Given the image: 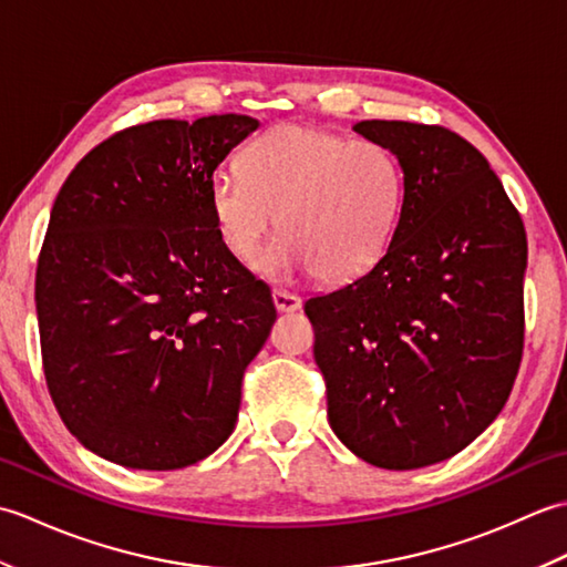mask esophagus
Listing matches in <instances>:
<instances>
[{"label":"esophagus","instance_id":"34e87169","mask_svg":"<svg viewBox=\"0 0 567 567\" xmlns=\"http://www.w3.org/2000/svg\"><path fill=\"white\" fill-rule=\"evenodd\" d=\"M272 305H275L277 311H287V315H290V311H297L299 307H302V299H299L297 295H290V292L275 290L272 292Z\"/></svg>","mask_w":567,"mask_h":567}]
</instances>
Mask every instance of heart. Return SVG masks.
Masks as SVG:
<instances>
[{
    "label": "heart",
    "instance_id": "heart-1",
    "mask_svg": "<svg viewBox=\"0 0 567 567\" xmlns=\"http://www.w3.org/2000/svg\"><path fill=\"white\" fill-rule=\"evenodd\" d=\"M404 197L394 155L375 141L280 126L240 153V173H219L209 189L216 231L226 250L258 270L277 228L268 268L315 270L341 282L365 272L390 246Z\"/></svg>",
    "mask_w": 567,
    "mask_h": 567
}]
</instances>
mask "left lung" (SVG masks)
I'll return each instance as SVG.
<instances>
[{
	"label": "left lung",
	"instance_id": "left-lung-1",
	"mask_svg": "<svg viewBox=\"0 0 567 567\" xmlns=\"http://www.w3.org/2000/svg\"><path fill=\"white\" fill-rule=\"evenodd\" d=\"M404 175L378 262L311 297L329 424L388 470L441 463L507 404L524 351L526 231L485 155L453 131L358 122Z\"/></svg>",
	"mask_w": 567,
	"mask_h": 567
}]
</instances>
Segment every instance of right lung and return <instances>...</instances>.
<instances>
[{
	"mask_svg": "<svg viewBox=\"0 0 567 567\" xmlns=\"http://www.w3.org/2000/svg\"><path fill=\"white\" fill-rule=\"evenodd\" d=\"M258 126L244 114L131 126L58 192L35 270L43 372L68 431L104 461L177 470L231 436L277 311L221 244L209 189Z\"/></svg>",
	"mask_w": 567,
	"mask_h": 567,
	"instance_id": "add662e5",
	"label": "right lung"
}]
</instances>
